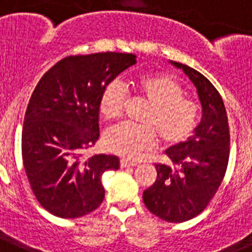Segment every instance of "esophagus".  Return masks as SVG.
Instances as JSON below:
<instances>
[{
    "mask_svg": "<svg viewBox=\"0 0 252 252\" xmlns=\"http://www.w3.org/2000/svg\"><path fill=\"white\" fill-rule=\"evenodd\" d=\"M137 162H133V161H129V160H126V158H122L120 160V166L122 168H128V166H136Z\"/></svg>",
    "mask_w": 252,
    "mask_h": 252,
    "instance_id": "34e87169",
    "label": "esophagus"
}]
</instances>
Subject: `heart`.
<instances>
[{
	"label": "heart",
	"instance_id": "obj_1",
	"mask_svg": "<svg viewBox=\"0 0 252 252\" xmlns=\"http://www.w3.org/2000/svg\"><path fill=\"white\" fill-rule=\"evenodd\" d=\"M139 97L150 109L142 119L143 126L119 123L110 126L103 141L110 151L126 158H138L142 152L154 149L158 136L166 146L186 142L197 126L198 109L192 100L185 97L183 87L168 74L152 73L136 80ZM129 101L126 90L119 80H111L102 88L98 111L105 119L123 115Z\"/></svg>",
	"mask_w": 252,
	"mask_h": 252
}]
</instances>
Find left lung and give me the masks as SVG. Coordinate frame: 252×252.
<instances>
[{"instance_id":"obj_1","label":"left lung","mask_w":252,"mask_h":252,"mask_svg":"<svg viewBox=\"0 0 252 252\" xmlns=\"http://www.w3.org/2000/svg\"><path fill=\"white\" fill-rule=\"evenodd\" d=\"M170 63L196 87L202 118L186 142L165 151L172 165L156 164L158 177L143 192V202L162 220L182 223L202 213L217 193L227 170L230 137L227 111L217 88L197 70Z\"/></svg>"}]
</instances>
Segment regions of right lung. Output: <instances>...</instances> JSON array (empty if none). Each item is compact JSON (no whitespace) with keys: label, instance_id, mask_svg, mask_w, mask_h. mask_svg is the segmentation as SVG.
Masks as SVG:
<instances>
[{"label":"right lung","instance_id":"add662e5","mask_svg":"<svg viewBox=\"0 0 252 252\" xmlns=\"http://www.w3.org/2000/svg\"><path fill=\"white\" fill-rule=\"evenodd\" d=\"M136 63V55L119 52L67 56L38 82L25 111L22 155L32 191L51 214L74 219L103 201L101 177L119 169V158L82 155L100 137L102 88Z\"/></svg>","mask_w":252,"mask_h":252}]
</instances>
